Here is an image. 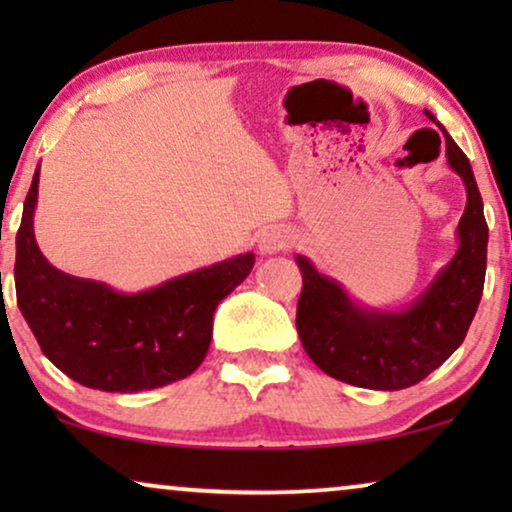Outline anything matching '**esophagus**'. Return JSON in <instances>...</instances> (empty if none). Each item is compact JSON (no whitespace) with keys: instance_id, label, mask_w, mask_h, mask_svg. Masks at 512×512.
Listing matches in <instances>:
<instances>
[{"instance_id":"34e87169","label":"esophagus","mask_w":512,"mask_h":512,"mask_svg":"<svg viewBox=\"0 0 512 512\" xmlns=\"http://www.w3.org/2000/svg\"><path fill=\"white\" fill-rule=\"evenodd\" d=\"M289 244H291V235L279 226L265 228L261 237H258V251H261L263 256L279 254V251H284Z\"/></svg>"}]
</instances>
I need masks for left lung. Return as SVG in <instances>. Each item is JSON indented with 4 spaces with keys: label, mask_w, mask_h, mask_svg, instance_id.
I'll use <instances>...</instances> for the list:
<instances>
[{
    "label": "left lung",
    "mask_w": 512,
    "mask_h": 512,
    "mask_svg": "<svg viewBox=\"0 0 512 512\" xmlns=\"http://www.w3.org/2000/svg\"><path fill=\"white\" fill-rule=\"evenodd\" d=\"M443 130L447 163L466 186L459 249L415 303L403 310H375L321 275L310 258L296 256L303 272L296 328L305 352L326 375L363 389L398 391L422 382L464 342L478 310L487 270V221L466 153Z\"/></svg>",
    "instance_id": "8db88e82"
}]
</instances>
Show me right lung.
Masks as SVG:
<instances>
[{
  "mask_svg": "<svg viewBox=\"0 0 512 512\" xmlns=\"http://www.w3.org/2000/svg\"><path fill=\"white\" fill-rule=\"evenodd\" d=\"M37 195L39 167L16 235L13 277L20 312L46 359L83 387L118 394L191 375L207 356L216 305L247 279L254 254L123 293L46 261L34 240Z\"/></svg>",
  "mask_w": 512,
  "mask_h": 512,
  "instance_id": "obj_1",
  "label": "right lung"
}]
</instances>
